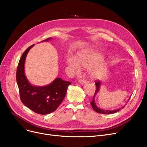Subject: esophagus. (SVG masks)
Returning a JSON list of instances; mask_svg holds the SVG:
<instances>
[{"label": "esophagus", "mask_w": 147, "mask_h": 147, "mask_svg": "<svg viewBox=\"0 0 147 147\" xmlns=\"http://www.w3.org/2000/svg\"><path fill=\"white\" fill-rule=\"evenodd\" d=\"M78 82L80 84H84L86 83V81L84 80H78Z\"/></svg>", "instance_id": "obj_1"}]
</instances>
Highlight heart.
Here are the masks:
<instances>
[{
	"label": "heart",
	"instance_id": "heart-1",
	"mask_svg": "<svg viewBox=\"0 0 147 147\" xmlns=\"http://www.w3.org/2000/svg\"><path fill=\"white\" fill-rule=\"evenodd\" d=\"M103 59L99 53H91L81 55L78 59L69 57L67 60V63L75 74H78L81 71V66L85 69L90 68L89 77L91 79H96L103 74L108 66L107 62L102 61Z\"/></svg>",
	"mask_w": 147,
	"mask_h": 147
}]
</instances>
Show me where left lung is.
I'll return each mask as SVG.
<instances>
[{
  "label": "left lung",
  "mask_w": 147,
  "mask_h": 147,
  "mask_svg": "<svg viewBox=\"0 0 147 147\" xmlns=\"http://www.w3.org/2000/svg\"><path fill=\"white\" fill-rule=\"evenodd\" d=\"M101 84H102V82H100V81H97L96 83H95V84H96V92H95V93H94V96H93V100H92V102H91V105H92V107H93V109L96 111V112H97V113H100V114H113V113H117V112H118V111H120L122 108H123V107H124H124H123L121 108H118V109H114V110H105V109H102V108H99V107H97V106L96 105V102H95V100H94V98H95V96H96V94L98 93V92H99V90H100V86H101ZM130 97L131 96H130V97H129V99H130ZM126 104H125V105Z\"/></svg>",
  "instance_id": "1"
}]
</instances>
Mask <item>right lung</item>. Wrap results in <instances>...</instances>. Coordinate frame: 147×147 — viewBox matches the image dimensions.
<instances>
[{
	"instance_id": "obj_1",
	"label": "right lung",
	"mask_w": 147,
	"mask_h": 147,
	"mask_svg": "<svg viewBox=\"0 0 147 147\" xmlns=\"http://www.w3.org/2000/svg\"><path fill=\"white\" fill-rule=\"evenodd\" d=\"M52 38H49L42 42ZM34 46L26 49L20 59L16 74V80L22 103L34 113L41 115L49 114L57 109L63 100L67 87L71 82L56 78L50 84L45 86H33L27 80L24 72L27 55Z\"/></svg>"
}]
</instances>
